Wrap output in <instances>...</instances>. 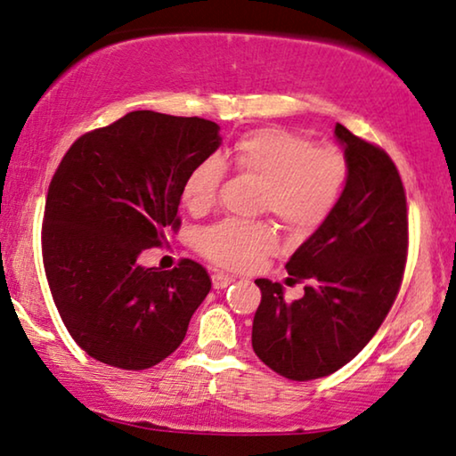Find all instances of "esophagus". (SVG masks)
<instances>
[{
	"label": "esophagus",
	"instance_id": "esophagus-1",
	"mask_svg": "<svg viewBox=\"0 0 456 456\" xmlns=\"http://www.w3.org/2000/svg\"><path fill=\"white\" fill-rule=\"evenodd\" d=\"M212 283H214V289H226L230 283H234V277L224 275V273H214Z\"/></svg>",
	"mask_w": 456,
	"mask_h": 456
}]
</instances>
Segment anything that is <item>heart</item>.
Segmentation results:
<instances>
[{"instance_id": "heart-1", "label": "heart", "mask_w": 456, "mask_h": 456, "mask_svg": "<svg viewBox=\"0 0 456 456\" xmlns=\"http://www.w3.org/2000/svg\"><path fill=\"white\" fill-rule=\"evenodd\" d=\"M234 171L263 183L258 209L271 212L291 232H310L334 212L348 181V160L336 149L314 146L312 140L285 128H261L236 140L230 149ZM226 177V165L216 155L187 171L181 198L189 212L214 206ZM277 234L265 222L224 220L201 230L198 248L224 269L242 271L275 250Z\"/></svg>"}]
</instances>
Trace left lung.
<instances>
[{"label":"left lung","mask_w":456,"mask_h":456,"mask_svg":"<svg viewBox=\"0 0 456 456\" xmlns=\"http://www.w3.org/2000/svg\"><path fill=\"white\" fill-rule=\"evenodd\" d=\"M334 136L348 160L345 193L285 265L289 281L305 283L304 296L289 304L281 283L255 281L261 305L252 350L293 381L330 375L367 346L394 305L408 256V208L394 160L342 124Z\"/></svg>","instance_id":"obj_1"}]
</instances>
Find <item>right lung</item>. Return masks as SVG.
Instances as JSON below:
<instances>
[{"label": "right lung", "instance_id": "add662e5", "mask_svg": "<svg viewBox=\"0 0 456 456\" xmlns=\"http://www.w3.org/2000/svg\"><path fill=\"white\" fill-rule=\"evenodd\" d=\"M220 126L204 118L130 111L77 138L51 181L42 261L69 334L106 365L155 367L183 342L212 289L183 258L173 271L138 256L179 230L187 171L218 151Z\"/></svg>", "mask_w": 456, "mask_h": 456}]
</instances>
